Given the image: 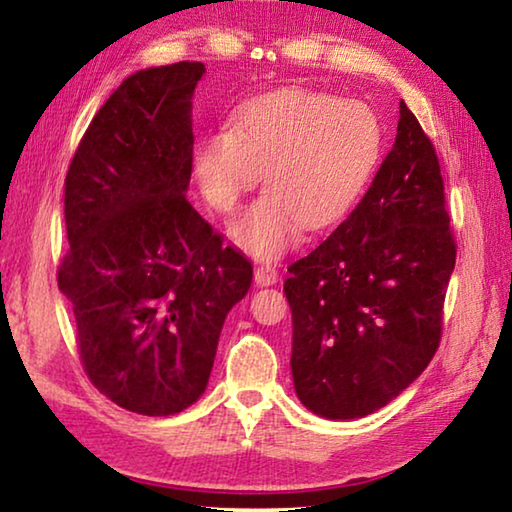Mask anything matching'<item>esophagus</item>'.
<instances>
[{
    "mask_svg": "<svg viewBox=\"0 0 512 512\" xmlns=\"http://www.w3.org/2000/svg\"><path fill=\"white\" fill-rule=\"evenodd\" d=\"M277 277H280V273H277L275 266L271 264H259L255 268V282L259 287H271V284L277 282Z\"/></svg>",
    "mask_w": 512,
    "mask_h": 512,
    "instance_id": "1",
    "label": "esophagus"
}]
</instances>
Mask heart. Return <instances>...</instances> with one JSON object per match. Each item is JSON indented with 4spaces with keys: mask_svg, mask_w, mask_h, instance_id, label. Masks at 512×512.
I'll list each match as a JSON object with an SVG mask.
<instances>
[{
    "mask_svg": "<svg viewBox=\"0 0 512 512\" xmlns=\"http://www.w3.org/2000/svg\"><path fill=\"white\" fill-rule=\"evenodd\" d=\"M384 128L361 101L282 90L239 106L198 140L194 176L212 210H235L264 171V194L230 223L244 253L277 259L348 214L377 169Z\"/></svg>",
    "mask_w": 512,
    "mask_h": 512,
    "instance_id": "heart-1",
    "label": "heart"
}]
</instances>
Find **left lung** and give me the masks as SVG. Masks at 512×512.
<instances>
[{
  "label": "left lung",
  "mask_w": 512,
  "mask_h": 512,
  "mask_svg": "<svg viewBox=\"0 0 512 512\" xmlns=\"http://www.w3.org/2000/svg\"><path fill=\"white\" fill-rule=\"evenodd\" d=\"M454 264L438 155L400 101L395 144L366 196L289 266L300 402L320 418L354 420L418 379L440 345Z\"/></svg>",
  "instance_id": "1"
}]
</instances>
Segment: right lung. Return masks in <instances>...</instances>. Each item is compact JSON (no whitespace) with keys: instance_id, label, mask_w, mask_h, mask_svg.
Here are the masks:
<instances>
[{"instance_id":"1","label":"right lung","mask_w":512,"mask_h":512,"mask_svg":"<svg viewBox=\"0 0 512 512\" xmlns=\"http://www.w3.org/2000/svg\"><path fill=\"white\" fill-rule=\"evenodd\" d=\"M203 63L140 69L90 121L65 178L72 302L83 370L121 409L173 415L205 393L223 320L253 266L185 198Z\"/></svg>"}]
</instances>
